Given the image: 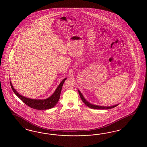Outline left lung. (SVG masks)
<instances>
[{
	"label": "left lung",
	"instance_id": "8db88e82",
	"mask_svg": "<svg viewBox=\"0 0 147 147\" xmlns=\"http://www.w3.org/2000/svg\"><path fill=\"white\" fill-rule=\"evenodd\" d=\"M78 92H79V95H80V98H81L82 101L84 102V103H85V105H86L87 107L90 108L95 109H109L114 108V107H116L117 106H118V105H114V106H108V107H106V106H100L94 105H93V104H92V103H90L88 102L85 99V98L84 97V96L82 95V94L80 92L79 90H78Z\"/></svg>",
	"mask_w": 147,
	"mask_h": 147
}]
</instances>
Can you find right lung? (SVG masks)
<instances>
[{
	"label": "right lung",
	"instance_id": "right-lung-1",
	"mask_svg": "<svg viewBox=\"0 0 147 147\" xmlns=\"http://www.w3.org/2000/svg\"><path fill=\"white\" fill-rule=\"evenodd\" d=\"M66 79L67 78H65L62 80V81L60 82V84L58 86L57 88L55 90L54 93L50 97L44 100L32 99V98H25V96L19 94V93L16 90V89L14 88L13 86L12 85V83L11 81H10V85H11V88L13 90L14 94L22 101L23 102L25 103L27 106L35 109L46 110V109H49L53 108L58 103L60 96L62 86L64 82Z\"/></svg>",
	"mask_w": 147,
	"mask_h": 147
}]
</instances>
